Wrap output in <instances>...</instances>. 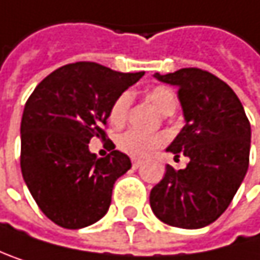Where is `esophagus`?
I'll return each instance as SVG.
<instances>
[{
	"instance_id": "esophagus-1",
	"label": "esophagus",
	"mask_w": 260,
	"mask_h": 260,
	"mask_svg": "<svg viewBox=\"0 0 260 260\" xmlns=\"http://www.w3.org/2000/svg\"><path fill=\"white\" fill-rule=\"evenodd\" d=\"M132 165H133V168H139L142 165V160L141 159H132Z\"/></svg>"
}]
</instances>
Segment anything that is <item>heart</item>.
Returning a JSON list of instances; mask_svg holds the SVG:
<instances>
[{
  "label": "heart",
  "instance_id": "heart-1",
  "mask_svg": "<svg viewBox=\"0 0 260 260\" xmlns=\"http://www.w3.org/2000/svg\"><path fill=\"white\" fill-rule=\"evenodd\" d=\"M147 98L164 115H171L176 110L177 96H176V92L168 86L159 84V86L151 87L147 92ZM132 100L133 98L128 90L119 93L113 100V103L109 109V119L112 124L121 125L125 122V119L128 116L130 106H132ZM165 141H167V138L164 135H147V133H141L138 130H127L118 136L116 144L121 151H124L133 157H145L153 150L164 145Z\"/></svg>",
  "mask_w": 260,
  "mask_h": 260
}]
</instances>
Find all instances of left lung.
Wrapping results in <instances>:
<instances>
[{"mask_svg":"<svg viewBox=\"0 0 260 260\" xmlns=\"http://www.w3.org/2000/svg\"><path fill=\"white\" fill-rule=\"evenodd\" d=\"M154 77L179 89L186 124L167 150L189 162L185 170L167 167L150 204L165 224L201 229L222 215L245 177L250 121L233 89L207 71L183 68Z\"/></svg>","mask_w":260,"mask_h":260,"instance_id":"8db88e82","label":"left lung"}]
</instances>
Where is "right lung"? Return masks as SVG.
Returning a JSON list of instances; mask_svg holds the SVG:
<instances>
[{"mask_svg": "<svg viewBox=\"0 0 260 260\" xmlns=\"http://www.w3.org/2000/svg\"><path fill=\"white\" fill-rule=\"evenodd\" d=\"M142 75L77 62L51 72L28 96L21 121V171L39 209L57 225L81 229L109 210L113 185L132 162L118 150L96 157L89 141H106L113 100Z\"/></svg>", "mask_w": 260, "mask_h": 260, "instance_id": "obj_1", "label": "right lung"}]
</instances>
